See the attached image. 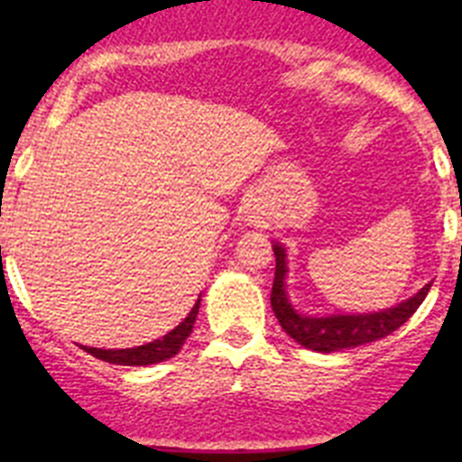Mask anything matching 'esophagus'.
<instances>
[{
    "mask_svg": "<svg viewBox=\"0 0 462 462\" xmlns=\"http://www.w3.org/2000/svg\"><path fill=\"white\" fill-rule=\"evenodd\" d=\"M245 219H247L250 224H254V226L266 228V226H271L273 215H271V210H268L266 203L250 201L247 203V208H245Z\"/></svg>",
    "mask_w": 462,
    "mask_h": 462,
    "instance_id": "obj_1",
    "label": "esophagus"
}]
</instances>
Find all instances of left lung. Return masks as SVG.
Wrapping results in <instances>:
<instances>
[{"label":"left lung","instance_id":"obj_1","mask_svg":"<svg viewBox=\"0 0 462 462\" xmlns=\"http://www.w3.org/2000/svg\"><path fill=\"white\" fill-rule=\"evenodd\" d=\"M275 252V280H273L271 305L277 321L284 328L289 337L298 345L314 349V352H340V349H352V346L368 345V342L379 340V337L391 336L395 328L405 324L416 308L423 303V298L430 291V284L416 293L414 298L400 303L398 308L383 310L374 314H345V317H303L289 303L284 293V275H287V261H284V250L280 245H273Z\"/></svg>","mask_w":462,"mask_h":462}]
</instances>
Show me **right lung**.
<instances>
[{"label":"right lung","instance_id":"1","mask_svg":"<svg viewBox=\"0 0 462 462\" xmlns=\"http://www.w3.org/2000/svg\"><path fill=\"white\" fill-rule=\"evenodd\" d=\"M199 305H201V298L196 300V305L191 308V312L187 314V319L180 326H175L169 336H164L162 340H154L150 345L134 346V349H94V346H83L85 352L92 354L94 358L106 363H116V365H150V363L166 361V358L175 356L180 352L185 340L189 337L191 328H194L196 314H199Z\"/></svg>","mask_w":462,"mask_h":462}]
</instances>
